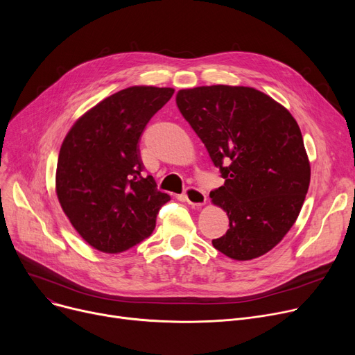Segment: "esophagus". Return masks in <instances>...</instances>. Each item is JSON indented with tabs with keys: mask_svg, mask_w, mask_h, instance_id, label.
Instances as JSON below:
<instances>
[{
	"mask_svg": "<svg viewBox=\"0 0 355 355\" xmlns=\"http://www.w3.org/2000/svg\"><path fill=\"white\" fill-rule=\"evenodd\" d=\"M184 200L187 201L190 206H193V207H201V206H204V204H206L207 197L200 189L189 187L184 193Z\"/></svg>",
	"mask_w": 355,
	"mask_h": 355,
	"instance_id": "34e87169",
	"label": "esophagus"
}]
</instances>
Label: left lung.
<instances>
[{"label":"left lung","instance_id":"8db88e82","mask_svg":"<svg viewBox=\"0 0 355 355\" xmlns=\"http://www.w3.org/2000/svg\"><path fill=\"white\" fill-rule=\"evenodd\" d=\"M177 106L220 168L210 193L229 216L213 246L234 260L272 250L293 226L311 181L301 129L289 110L245 86H200L177 93Z\"/></svg>","mask_w":355,"mask_h":355}]
</instances>
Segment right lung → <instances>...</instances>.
<instances>
[{
	"mask_svg": "<svg viewBox=\"0 0 355 355\" xmlns=\"http://www.w3.org/2000/svg\"><path fill=\"white\" fill-rule=\"evenodd\" d=\"M174 89L132 86L103 99L66 135L55 170V193L71 226L103 253H121L155 229L170 196L142 175L139 139Z\"/></svg>",
	"mask_w": 355,
	"mask_h": 355,
	"instance_id": "obj_1",
	"label": "right lung"
}]
</instances>
